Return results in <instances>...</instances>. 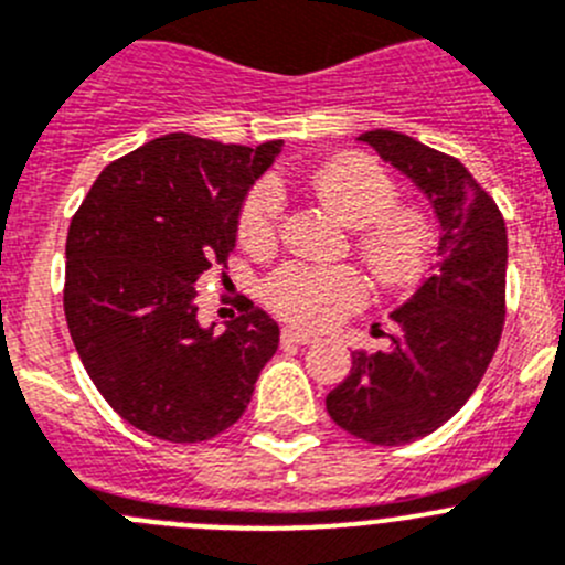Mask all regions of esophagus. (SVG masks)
<instances>
[{"instance_id":"esophagus-1","label":"esophagus","mask_w":565,"mask_h":565,"mask_svg":"<svg viewBox=\"0 0 565 565\" xmlns=\"http://www.w3.org/2000/svg\"><path fill=\"white\" fill-rule=\"evenodd\" d=\"M279 341H282V343H316V341H319V338H316L313 332L282 330V335H279Z\"/></svg>"}]
</instances>
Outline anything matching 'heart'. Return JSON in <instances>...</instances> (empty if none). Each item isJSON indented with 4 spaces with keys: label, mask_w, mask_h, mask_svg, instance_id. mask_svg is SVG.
Listing matches in <instances>:
<instances>
[{
    "label": "heart",
    "mask_w": 565,
    "mask_h": 565,
    "mask_svg": "<svg viewBox=\"0 0 565 565\" xmlns=\"http://www.w3.org/2000/svg\"><path fill=\"white\" fill-rule=\"evenodd\" d=\"M310 191L349 227H360L358 252L383 286H405L427 268L435 230L418 207H396L399 185L366 154H343L316 169ZM286 199L271 180L246 193L238 213L241 244L249 252L274 249L282 227ZM369 286L352 266H316L288 260L263 279V299L279 319L291 324H335L366 302Z\"/></svg>",
    "instance_id": "heart-1"
}]
</instances>
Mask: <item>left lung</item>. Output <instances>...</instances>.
Wrapping results in <instances>:
<instances>
[{
	"label": "left lung",
	"mask_w": 565,
	"mask_h": 565,
	"mask_svg": "<svg viewBox=\"0 0 565 565\" xmlns=\"http://www.w3.org/2000/svg\"><path fill=\"white\" fill-rule=\"evenodd\" d=\"M360 141L427 193L440 222L438 266L391 313L388 352H352V372L327 394V413L354 438L402 447L447 424L497 352L508 233L497 202L458 158L394 130Z\"/></svg>",
	"instance_id": "8db88e82"
}]
</instances>
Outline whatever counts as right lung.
I'll return each instance as SVG.
<instances>
[{
  "mask_svg": "<svg viewBox=\"0 0 565 565\" xmlns=\"http://www.w3.org/2000/svg\"><path fill=\"white\" fill-rule=\"evenodd\" d=\"M282 141L257 149L169 132L113 160L66 238L63 310L85 372L141 433L199 444L233 427L277 352L249 299L227 330L199 324L196 279L227 268L238 213Z\"/></svg>",
  "mask_w": 565,
  "mask_h": 565,
  "instance_id": "1",
  "label": "right lung"
}]
</instances>
